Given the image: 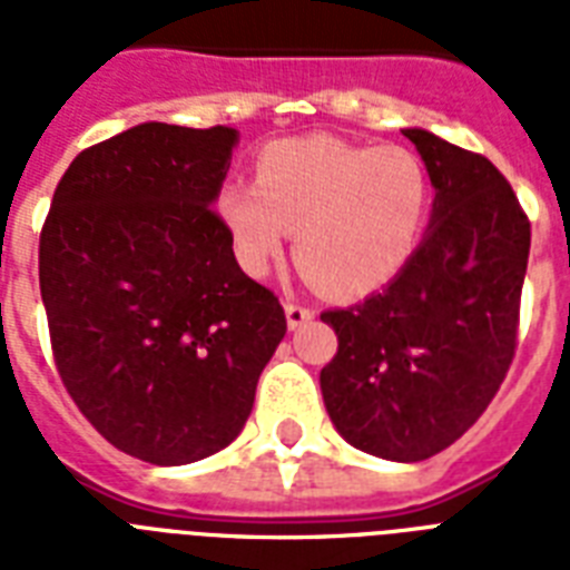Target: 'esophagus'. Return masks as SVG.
I'll return each mask as SVG.
<instances>
[{
  "mask_svg": "<svg viewBox=\"0 0 570 570\" xmlns=\"http://www.w3.org/2000/svg\"><path fill=\"white\" fill-rule=\"evenodd\" d=\"M313 316H316V311H313V307L293 302V298H286V322H289V328L293 331L302 328L304 322H311Z\"/></svg>",
  "mask_w": 570,
  "mask_h": 570,
  "instance_id": "esophagus-1",
  "label": "esophagus"
}]
</instances>
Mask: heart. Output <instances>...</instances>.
<instances>
[{"label":"heart","mask_w":570,"mask_h":570,"mask_svg":"<svg viewBox=\"0 0 570 570\" xmlns=\"http://www.w3.org/2000/svg\"><path fill=\"white\" fill-rule=\"evenodd\" d=\"M432 180L407 147L284 138L257 156V186L230 183L218 213L242 268L263 275L295 233V259L331 295L390 284L414 257L432 213Z\"/></svg>","instance_id":"1"}]
</instances>
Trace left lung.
Returning a JSON list of instances; mask_svg holds the SVG:
<instances>
[{
  "label": "left lung",
  "mask_w": 570,
  "mask_h": 570,
  "mask_svg": "<svg viewBox=\"0 0 570 570\" xmlns=\"http://www.w3.org/2000/svg\"><path fill=\"white\" fill-rule=\"evenodd\" d=\"M402 132L438 191L432 227L381 293L322 313L337 355L320 384L352 446L423 461L476 423L512 366L530 218L485 156L425 129Z\"/></svg>",
  "instance_id": "obj_1"
}]
</instances>
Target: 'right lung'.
<instances>
[{"instance_id": "1", "label": "right lung", "mask_w": 570, "mask_h": 570, "mask_svg": "<svg viewBox=\"0 0 570 570\" xmlns=\"http://www.w3.org/2000/svg\"><path fill=\"white\" fill-rule=\"evenodd\" d=\"M236 129L141 124L76 156L40 230V298L67 393L150 464L224 450L286 334L213 204Z\"/></svg>"}]
</instances>
